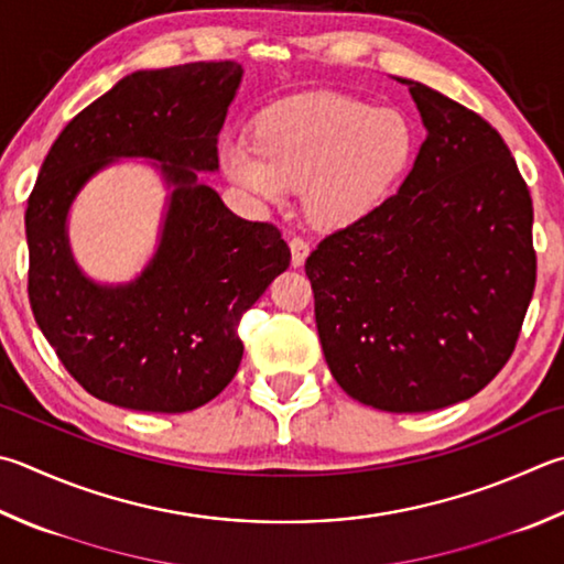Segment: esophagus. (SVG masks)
<instances>
[{
	"label": "esophagus",
	"instance_id": "esophagus-1",
	"mask_svg": "<svg viewBox=\"0 0 564 564\" xmlns=\"http://www.w3.org/2000/svg\"><path fill=\"white\" fill-rule=\"evenodd\" d=\"M308 253H311L308 241H305L303 237L291 239V261H293V265H303L305 259H308Z\"/></svg>",
	"mask_w": 564,
	"mask_h": 564
}]
</instances>
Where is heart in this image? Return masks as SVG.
<instances>
[{
  "label": "heart",
  "mask_w": 564,
  "mask_h": 564,
  "mask_svg": "<svg viewBox=\"0 0 564 564\" xmlns=\"http://www.w3.org/2000/svg\"><path fill=\"white\" fill-rule=\"evenodd\" d=\"M414 128L402 112L317 90L269 108L256 142L221 145V167L263 204L303 189L308 217L327 229L360 221L387 199L414 158Z\"/></svg>",
  "instance_id": "obj_1"
}]
</instances>
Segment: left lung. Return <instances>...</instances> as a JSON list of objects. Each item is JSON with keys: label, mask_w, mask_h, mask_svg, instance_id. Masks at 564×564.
I'll list each match as a JSON object with an SVG mask.
<instances>
[{"label": "left lung", "mask_w": 564, "mask_h": 564, "mask_svg": "<svg viewBox=\"0 0 564 564\" xmlns=\"http://www.w3.org/2000/svg\"><path fill=\"white\" fill-rule=\"evenodd\" d=\"M426 140L397 194L305 261L327 367L382 412L480 392L516 350L535 291L532 199L503 138L416 80Z\"/></svg>", "instance_id": "left-lung-1"}]
</instances>
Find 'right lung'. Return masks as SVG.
Wrapping results in <instances>:
<instances>
[{
    "mask_svg": "<svg viewBox=\"0 0 564 564\" xmlns=\"http://www.w3.org/2000/svg\"><path fill=\"white\" fill-rule=\"evenodd\" d=\"M237 61L135 70L61 130L26 204L29 303L88 394L135 412H192L239 370L241 315L291 263L279 227L224 207L199 172L219 170ZM116 156L163 162L173 187L161 247L135 282L98 286L69 256L65 217Z\"/></svg>",
    "mask_w": 564,
    "mask_h": 564,
    "instance_id": "1",
    "label": "right lung"
}]
</instances>
